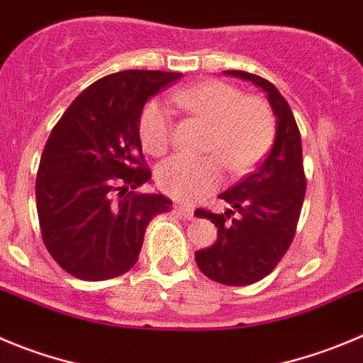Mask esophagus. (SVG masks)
Returning a JSON list of instances; mask_svg holds the SVG:
<instances>
[{
	"label": "esophagus",
	"mask_w": 363,
	"mask_h": 363,
	"mask_svg": "<svg viewBox=\"0 0 363 363\" xmlns=\"http://www.w3.org/2000/svg\"><path fill=\"white\" fill-rule=\"evenodd\" d=\"M175 213H177V215H181L182 218H186V220L193 218V208H191V206L175 204Z\"/></svg>",
	"instance_id": "34e87169"
}]
</instances>
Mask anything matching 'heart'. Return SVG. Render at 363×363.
<instances>
[{"mask_svg": "<svg viewBox=\"0 0 363 363\" xmlns=\"http://www.w3.org/2000/svg\"><path fill=\"white\" fill-rule=\"evenodd\" d=\"M172 101L211 123L204 152L215 155H175L157 168V186L172 197L195 199L222 184V164L229 174L243 175L258 164L276 138V114L259 96L220 80H206L172 93ZM140 140L152 155L172 145L174 118L162 101L150 100L140 114Z\"/></svg>", "mask_w": 363, "mask_h": 363, "instance_id": "heart-1", "label": "heart"}]
</instances>
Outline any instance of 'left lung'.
I'll use <instances>...</instances> for the list:
<instances>
[{"label":"left lung","mask_w":363,"mask_h":363,"mask_svg":"<svg viewBox=\"0 0 363 363\" xmlns=\"http://www.w3.org/2000/svg\"><path fill=\"white\" fill-rule=\"evenodd\" d=\"M225 74L250 80L267 93L277 116L276 140L258 170L243 177L220 199L231 209L222 215L197 209L218 228L211 247L197 250L195 262L204 276L228 286H247L269 276L289 250L306 193L301 132L289 101L269 80L247 71Z\"/></svg>","instance_id":"left-lung-1"}]
</instances>
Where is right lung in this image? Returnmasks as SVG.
Segmentation results:
<instances>
[{"label":"right lung","instance_id":"1","mask_svg":"<svg viewBox=\"0 0 363 363\" xmlns=\"http://www.w3.org/2000/svg\"><path fill=\"white\" fill-rule=\"evenodd\" d=\"M181 73L127 69L91 84L50 134L35 181L43 242L71 276L105 281L138 262L145 231L172 201L135 189L152 172L141 150L140 114Z\"/></svg>","mask_w":363,"mask_h":363}]
</instances>
